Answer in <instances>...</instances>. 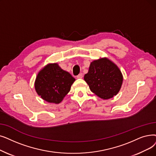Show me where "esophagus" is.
Instances as JSON below:
<instances>
[{
  "mask_svg": "<svg viewBox=\"0 0 156 156\" xmlns=\"http://www.w3.org/2000/svg\"><path fill=\"white\" fill-rule=\"evenodd\" d=\"M76 78H77L78 79H82V78H83V74H82V73L79 74L78 75L76 76Z\"/></svg>",
  "mask_w": 156,
  "mask_h": 156,
  "instance_id": "34e87169",
  "label": "esophagus"
}]
</instances>
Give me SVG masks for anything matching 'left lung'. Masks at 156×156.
<instances>
[{
  "instance_id": "8db88e82",
  "label": "left lung",
  "mask_w": 156,
  "mask_h": 156,
  "mask_svg": "<svg viewBox=\"0 0 156 156\" xmlns=\"http://www.w3.org/2000/svg\"><path fill=\"white\" fill-rule=\"evenodd\" d=\"M84 80L90 90L103 99L116 96L123 82V76L117 65L107 58L94 60Z\"/></svg>"
}]
</instances>
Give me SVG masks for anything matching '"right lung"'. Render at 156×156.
<instances>
[{"label":"right lung","instance_id":"obj_1","mask_svg":"<svg viewBox=\"0 0 156 156\" xmlns=\"http://www.w3.org/2000/svg\"><path fill=\"white\" fill-rule=\"evenodd\" d=\"M74 79L57 63L48 64L41 70L35 81V89L43 100L58 104L70 91Z\"/></svg>","mask_w":156,"mask_h":156}]
</instances>
